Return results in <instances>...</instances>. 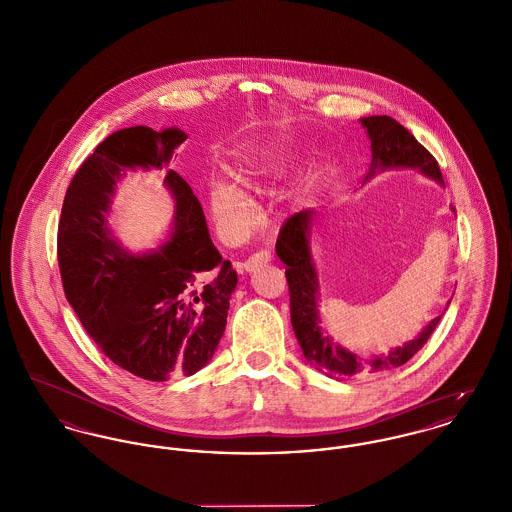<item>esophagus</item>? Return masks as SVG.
<instances>
[{"mask_svg":"<svg viewBox=\"0 0 512 512\" xmlns=\"http://www.w3.org/2000/svg\"><path fill=\"white\" fill-rule=\"evenodd\" d=\"M268 262H272V254H270L268 250H260V252L252 254V256L242 264V270L248 273L256 272L258 268L266 266Z\"/></svg>","mask_w":512,"mask_h":512,"instance_id":"esophagus-1","label":"esophagus"}]
</instances>
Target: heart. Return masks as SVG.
Returning a JSON list of instances; mask_svg holds the SVG:
<instances>
[{
  "instance_id": "heart-1",
  "label": "heart",
  "mask_w": 512,
  "mask_h": 512,
  "mask_svg": "<svg viewBox=\"0 0 512 512\" xmlns=\"http://www.w3.org/2000/svg\"><path fill=\"white\" fill-rule=\"evenodd\" d=\"M262 167L246 165L237 172V180L244 188H256L260 184ZM209 209L213 219L229 233H240L248 227L250 204L237 186L215 184L209 192Z\"/></svg>"
}]
</instances>
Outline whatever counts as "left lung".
<instances>
[{"instance_id": "1", "label": "left lung", "mask_w": 512, "mask_h": 512, "mask_svg": "<svg viewBox=\"0 0 512 512\" xmlns=\"http://www.w3.org/2000/svg\"><path fill=\"white\" fill-rule=\"evenodd\" d=\"M361 126L367 130L373 153L365 182L373 180L378 172L413 169L444 186L443 174L435 157L394 118L369 116L361 118ZM314 219V209L291 215V219H287V223L281 227L275 242V252L287 266L285 277L291 297V324L305 359L316 371L338 380L378 375L402 367L429 340L443 314L433 318L417 334V338L390 349L386 355H373L367 359L343 347L326 332L320 316L322 293L310 244Z\"/></svg>"}]
</instances>
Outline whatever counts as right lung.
<instances>
[{"instance_id": "right-lung-1", "label": "right lung", "mask_w": 512, "mask_h": 512, "mask_svg": "<svg viewBox=\"0 0 512 512\" xmlns=\"http://www.w3.org/2000/svg\"><path fill=\"white\" fill-rule=\"evenodd\" d=\"M186 137L180 128L147 126L106 137L75 172L58 229L69 305L112 363L153 382L192 376L211 361L239 283L211 242L198 198L174 171L165 176L171 231L157 248H124L108 221L126 172L167 169Z\"/></svg>"}]
</instances>
